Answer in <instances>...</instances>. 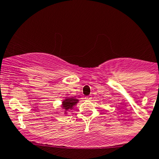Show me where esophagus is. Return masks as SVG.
<instances>
[{
  "instance_id": "esophagus-1",
  "label": "esophagus",
  "mask_w": 159,
  "mask_h": 159,
  "mask_svg": "<svg viewBox=\"0 0 159 159\" xmlns=\"http://www.w3.org/2000/svg\"><path fill=\"white\" fill-rule=\"evenodd\" d=\"M85 100H87V101H90V100H91L92 99V97H91V96H85Z\"/></svg>"
}]
</instances>
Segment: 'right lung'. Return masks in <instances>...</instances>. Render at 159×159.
I'll use <instances>...</instances> for the list:
<instances>
[{
    "label": "right lung",
    "instance_id": "obj_1",
    "mask_svg": "<svg viewBox=\"0 0 159 159\" xmlns=\"http://www.w3.org/2000/svg\"><path fill=\"white\" fill-rule=\"evenodd\" d=\"M78 101H79V100L73 97L66 98V99L63 100V103H62V107H63L66 112V111L69 110V109H72V107L78 102Z\"/></svg>",
    "mask_w": 159,
    "mask_h": 159
}]
</instances>
